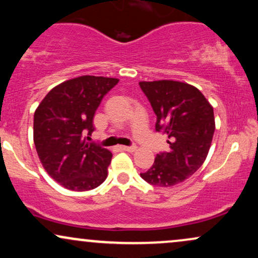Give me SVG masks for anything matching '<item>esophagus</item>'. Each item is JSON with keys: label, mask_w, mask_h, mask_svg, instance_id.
I'll list each match as a JSON object with an SVG mask.
<instances>
[{"label": "esophagus", "mask_w": 258, "mask_h": 258, "mask_svg": "<svg viewBox=\"0 0 258 258\" xmlns=\"http://www.w3.org/2000/svg\"><path fill=\"white\" fill-rule=\"evenodd\" d=\"M120 149L123 150V152H131L132 153V152H135V150H137V147H136V146H130V147L121 146Z\"/></svg>", "instance_id": "obj_1"}]
</instances>
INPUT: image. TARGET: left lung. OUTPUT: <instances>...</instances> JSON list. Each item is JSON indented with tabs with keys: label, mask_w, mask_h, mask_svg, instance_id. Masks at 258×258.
Listing matches in <instances>:
<instances>
[{
	"label": "left lung",
	"mask_w": 258,
	"mask_h": 258,
	"mask_svg": "<svg viewBox=\"0 0 258 258\" xmlns=\"http://www.w3.org/2000/svg\"><path fill=\"white\" fill-rule=\"evenodd\" d=\"M139 86L156 115L155 130L166 135L170 144L141 177L152 185H176L205 161L215 132L214 108L197 87L184 82L160 80Z\"/></svg>",
	"instance_id": "8db88e82"
}]
</instances>
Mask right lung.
<instances>
[{
	"mask_svg": "<svg viewBox=\"0 0 258 258\" xmlns=\"http://www.w3.org/2000/svg\"><path fill=\"white\" fill-rule=\"evenodd\" d=\"M119 80L85 75L55 86L34 115V143L41 164L64 188L85 191L102 184L112 154L85 135L104 96ZM88 138V137H87Z\"/></svg>",
	"mask_w": 258,
	"mask_h": 258,
	"instance_id": "1",
	"label": "right lung"
}]
</instances>
